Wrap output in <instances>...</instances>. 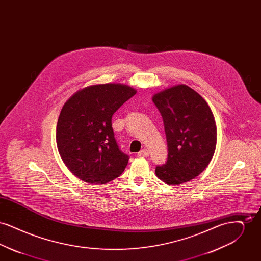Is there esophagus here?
Instances as JSON below:
<instances>
[{"label":"esophagus","instance_id":"34e87169","mask_svg":"<svg viewBox=\"0 0 261 261\" xmlns=\"http://www.w3.org/2000/svg\"><path fill=\"white\" fill-rule=\"evenodd\" d=\"M149 150L147 149H142L141 151L138 152V155H139L140 158H147V156H149Z\"/></svg>","mask_w":261,"mask_h":261}]
</instances>
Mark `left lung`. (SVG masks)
<instances>
[{
    "instance_id": "obj_1",
    "label": "left lung",
    "mask_w": 261,
    "mask_h": 261,
    "mask_svg": "<svg viewBox=\"0 0 261 261\" xmlns=\"http://www.w3.org/2000/svg\"><path fill=\"white\" fill-rule=\"evenodd\" d=\"M162 114L168 147L165 164L156 166L159 179L179 185L199 176L210 164L216 148L213 113L200 95L187 85H177L153 95Z\"/></svg>"
}]
</instances>
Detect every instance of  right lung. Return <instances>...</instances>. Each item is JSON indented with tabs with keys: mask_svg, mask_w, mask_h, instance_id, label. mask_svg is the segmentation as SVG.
I'll return each mask as SVG.
<instances>
[{
	"mask_svg": "<svg viewBox=\"0 0 261 261\" xmlns=\"http://www.w3.org/2000/svg\"><path fill=\"white\" fill-rule=\"evenodd\" d=\"M136 90L123 84L92 85L62 107L56 140L62 162L80 180L106 184L124 171L129 156L116 143L112 117Z\"/></svg>",
	"mask_w": 261,
	"mask_h": 261,
	"instance_id": "add662e5",
	"label": "right lung"
}]
</instances>
